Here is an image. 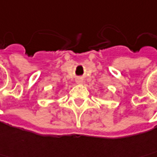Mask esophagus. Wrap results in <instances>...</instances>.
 Masks as SVG:
<instances>
[{"mask_svg":"<svg viewBox=\"0 0 157 157\" xmlns=\"http://www.w3.org/2000/svg\"><path fill=\"white\" fill-rule=\"evenodd\" d=\"M75 82H76V83H77V84H82V83H83V79L77 78L76 80H75Z\"/></svg>","mask_w":157,"mask_h":157,"instance_id":"obj_1","label":"esophagus"}]
</instances>
